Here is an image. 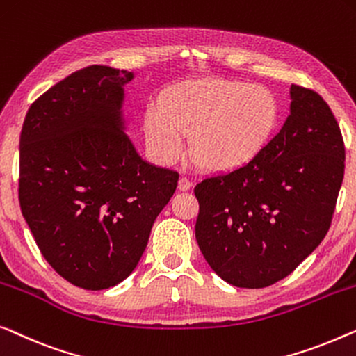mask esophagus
<instances>
[{
    "label": "esophagus",
    "instance_id": "obj_1",
    "mask_svg": "<svg viewBox=\"0 0 356 356\" xmlns=\"http://www.w3.org/2000/svg\"><path fill=\"white\" fill-rule=\"evenodd\" d=\"M191 186H193V181H191L189 177H181V178H179V181H178L179 191H186V189H189Z\"/></svg>",
    "mask_w": 356,
    "mask_h": 356
}]
</instances>
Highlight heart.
Returning a JSON list of instances; mask_svg holds the SVG:
<instances>
[{"instance_id": "b5f03b06", "label": "heart", "mask_w": 356, "mask_h": 356, "mask_svg": "<svg viewBox=\"0 0 356 356\" xmlns=\"http://www.w3.org/2000/svg\"><path fill=\"white\" fill-rule=\"evenodd\" d=\"M280 107L264 86L209 80L184 83L152 104L144 128L151 147L172 161L191 133V154L204 167L228 170L257 157L275 131Z\"/></svg>"}]
</instances>
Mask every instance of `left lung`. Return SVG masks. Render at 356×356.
Wrapping results in <instances>:
<instances>
[{"instance_id":"obj_1","label":"left lung","mask_w":356,"mask_h":356,"mask_svg":"<svg viewBox=\"0 0 356 356\" xmlns=\"http://www.w3.org/2000/svg\"><path fill=\"white\" fill-rule=\"evenodd\" d=\"M291 115L245 165L204 178L195 239L221 280L261 289L284 280L331 226L345 172L341 127L316 91L292 85Z\"/></svg>"}]
</instances>
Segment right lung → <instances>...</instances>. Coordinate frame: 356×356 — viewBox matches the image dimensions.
Here are the masks:
<instances>
[{"label":"right lung","instance_id":"right-lung-1","mask_svg":"<svg viewBox=\"0 0 356 356\" xmlns=\"http://www.w3.org/2000/svg\"><path fill=\"white\" fill-rule=\"evenodd\" d=\"M131 79L107 65L76 70L33 101L20 131V210L46 261L81 289L135 270L178 186V172L144 162L122 131Z\"/></svg>","mask_w":356,"mask_h":356}]
</instances>
